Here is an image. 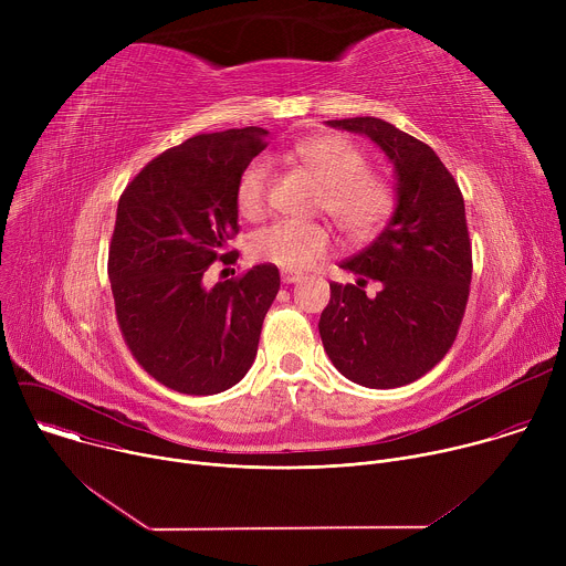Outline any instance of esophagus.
I'll use <instances>...</instances> for the list:
<instances>
[{"mask_svg":"<svg viewBox=\"0 0 566 566\" xmlns=\"http://www.w3.org/2000/svg\"><path fill=\"white\" fill-rule=\"evenodd\" d=\"M280 275H282L284 284H295V282L302 280V273H297V271H282Z\"/></svg>","mask_w":566,"mask_h":566,"instance_id":"esophagus-1","label":"esophagus"}]
</instances>
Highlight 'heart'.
<instances>
[{
	"instance_id": "b5f03b06",
	"label": "heart",
	"mask_w": 566,
	"mask_h": 566,
	"mask_svg": "<svg viewBox=\"0 0 566 566\" xmlns=\"http://www.w3.org/2000/svg\"><path fill=\"white\" fill-rule=\"evenodd\" d=\"M293 160L306 168L322 186V201L334 221L352 237L371 234L391 210V190L385 179L367 172L369 158L340 134H317L297 140ZM271 168L266 160H253L237 184L239 214L258 221L266 212ZM332 249V232L322 223L277 221L251 237V255L282 269L302 271L313 266Z\"/></svg>"
}]
</instances>
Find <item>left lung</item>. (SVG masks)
Segmentation results:
<instances>
[{"label": "left lung", "instance_id": "1", "mask_svg": "<svg viewBox=\"0 0 566 566\" xmlns=\"http://www.w3.org/2000/svg\"><path fill=\"white\" fill-rule=\"evenodd\" d=\"M367 136L394 166V212L371 244L329 284L317 329L334 367L363 387L389 389L428 374L452 347L468 302L472 251L459 186L434 149L387 120H327ZM374 279L376 296L364 293Z\"/></svg>", "mask_w": 566, "mask_h": 566}]
</instances>
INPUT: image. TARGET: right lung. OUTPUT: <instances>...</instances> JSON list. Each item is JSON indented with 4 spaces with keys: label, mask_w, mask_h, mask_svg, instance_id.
<instances>
[{
    "label": "right lung",
    "mask_w": 566,
    "mask_h": 566,
    "mask_svg": "<svg viewBox=\"0 0 566 566\" xmlns=\"http://www.w3.org/2000/svg\"><path fill=\"white\" fill-rule=\"evenodd\" d=\"M266 136L262 127L192 136L149 160L118 201L109 247L118 325L143 369L181 394H219L247 376L280 291L273 264L203 284L239 230L237 184Z\"/></svg>",
    "instance_id": "1"
}]
</instances>
